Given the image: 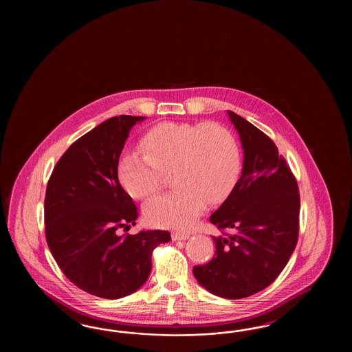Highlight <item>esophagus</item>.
I'll return each mask as SVG.
<instances>
[{
    "instance_id": "esophagus-1",
    "label": "esophagus",
    "mask_w": 352,
    "mask_h": 352,
    "mask_svg": "<svg viewBox=\"0 0 352 352\" xmlns=\"http://www.w3.org/2000/svg\"><path fill=\"white\" fill-rule=\"evenodd\" d=\"M190 237V234H184V232H173L171 239L174 241H182V240H187Z\"/></svg>"
}]
</instances>
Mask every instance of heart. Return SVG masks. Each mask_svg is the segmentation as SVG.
<instances>
[{"label":"heart","mask_w":352,"mask_h":352,"mask_svg":"<svg viewBox=\"0 0 352 352\" xmlns=\"http://www.w3.org/2000/svg\"><path fill=\"white\" fill-rule=\"evenodd\" d=\"M140 149L125 152L118 160V182L130 196L148 197L159 191L164 174L173 170L175 190L144 206L153 226L191 228L206 203H219L239 177V144L230 130L217 124H159L143 135Z\"/></svg>","instance_id":"obj_1"}]
</instances>
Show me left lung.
<instances>
[{
  "label": "left lung",
  "instance_id": "obj_1",
  "mask_svg": "<svg viewBox=\"0 0 352 352\" xmlns=\"http://www.w3.org/2000/svg\"><path fill=\"white\" fill-rule=\"evenodd\" d=\"M244 149L241 177L210 222L215 254L193 267L199 284L214 296L240 299L271 285L294 252L299 230L297 181L263 131L227 111ZM227 230V233L223 231Z\"/></svg>",
  "mask_w": 352,
  "mask_h": 352
}]
</instances>
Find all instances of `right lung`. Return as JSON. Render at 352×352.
<instances>
[{"label": "right lung", "mask_w": 352, "mask_h": 352, "mask_svg": "<svg viewBox=\"0 0 352 352\" xmlns=\"http://www.w3.org/2000/svg\"><path fill=\"white\" fill-rule=\"evenodd\" d=\"M143 116L108 118L77 139L56 162L45 196V234L64 275L86 293L118 299L148 278L152 253L168 231L120 234L138 210L118 177L120 155Z\"/></svg>", "instance_id": "add662e5"}]
</instances>
